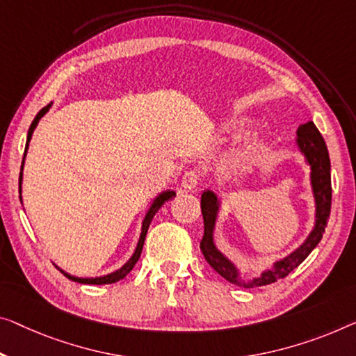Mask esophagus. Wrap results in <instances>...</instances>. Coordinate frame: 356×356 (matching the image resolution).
<instances>
[{
    "label": "esophagus",
    "instance_id": "1",
    "mask_svg": "<svg viewBox=\"0 0 356 356\" xmlns=\"http://www.w3.org/2000/svg\"><path fill=\"white\" fill-rule=\"evenodd\" d=\"M200 182H201V172L195 171V169H188V171H185L182 179H180V184H182V187L185 190L196 188Z\"/></svg>",
    "mask_w": 356,
    "mask_h": 356
}]
</instances>
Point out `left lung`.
<instances>
[{
  "label": "left lung",
  "mask_w": 356,
  "mask_h": 356,
  "mask_svg": "<svg viewBox=\"0 0 356 356\" xmlns=\"http://www.w3.org/2000/svg\"><path fill=\"white\" fill-rule=\"evenodd\" d=\"M297 144H299V148L312 168V187H314V195L316 200L315 229L312 230L310 236L307 238L304 245L296 249L293 254H289L288 257H284L283 261H278L273 265V268L267 270L259 278H254L251 283L245 284L246 288H259V286L275 283V281L288 277L294 268L299 267L309 257V254L321 241L323 233H325V227L327 224V219H330L332 200L330 153H327L326 142L320 134V131L316 129L314 121L299 126V129H297ZM217 208H219V203H217L214 193L208 190V192L201 195V214H203L204 222V235L200 243L201 252H203L206 261L220 277H224L230 283H240L238 281L240 275H238L235 265L217 251L214 241H212V230H214L216 224Z\"/></svg>",
  "instance_id": "left-lung-1"
}]
</instances>
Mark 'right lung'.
I'll list each match as a JSON object with an SVG mask.
<instances>
[{
  "label": "right lung",
  "mask_w": 356,
  "mask_h": 356,
  "mask_svg": "<svg viewBox=\"0 0 356 356\" xmlns=\"http://www.w3.org/2000/svg\"><path fill=\"white\" fill-rule=\"evenodd\" d=\"M49 107H51V105H47V107L41 108V110L38 111V115L35 116V120L31 121L30 129H29V134H26L25 153H26V148H29V142H30V139H31V134H33L36 124H38V121H40L41 116L44 115L47 110H49ZM25 153H24V158H25ZM22 168H24V160H22ZM20 184H22V172H20V176H19V193H20ZM174 196H176V192H171V190H169V192H163L160 196H158V198H156L155 201H153L152 208L148 209L145 219H144V224H142V233H140L139 243H137L136 251H134V254H132V257L129 259V261H127L120 270H116V272H113V273L105 275V277H99V278H76V277H72V275H68V273H65V272H62V273L65 275V277H67L68 280L76 281V283H83V284H110V283H116V281L123 280V278L126 277V275L131 272L132 267H134V265H136V262L139 261L140 252H142V248H144V241H145L147 230H148V227H150V222H152V219H153V216L156 214L158 209H160L161 206H163L164 203H166V201L174 198ZM20 198H22V196H20Z\"/></svg>",
  "instance_id": "1"
}]
</instances>
